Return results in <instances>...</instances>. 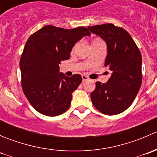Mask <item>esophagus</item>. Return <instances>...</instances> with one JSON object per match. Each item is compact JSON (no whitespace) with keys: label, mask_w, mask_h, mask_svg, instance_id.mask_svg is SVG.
<instances>
[{"label":"esophagus","mask_w":157,"mask_h":157,"mask_svg":"<svg viewBox=\"0 0 157 157\" xmlns=\"http://www.w3.org/2000/svg\"><path fill=\"white\" fill-rule=\"evenodd\" d=\"M82 80H83V82L86 81L88 80V77L86 75H82Z\"/></svg>","instance_id":"obj_1"}]
</instances>
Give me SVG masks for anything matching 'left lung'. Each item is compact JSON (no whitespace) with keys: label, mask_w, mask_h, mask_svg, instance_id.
Wrapping results in <instances>:
<instances>
[{"label":"left lung","mask_w":157,"mask_h":157,"mask_svg":"<svg viewBox=\"0 0 157 157\" xmlns=\"http://www.w3.org/2000/svg\"><path fill=\"white\" fill-rule=\"evenodd\" d=\"M88 29L106 42L105 66L112 71L106 83H96V89L90 94L92 102L105 115L121 113L132 104L141 86V54L123 28L106 23Z\"/></svg>","instance_id":"8db88e82"}]
</instances>
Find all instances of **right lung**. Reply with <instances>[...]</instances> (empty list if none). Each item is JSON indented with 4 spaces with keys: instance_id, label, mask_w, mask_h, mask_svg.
<instances>
[{
    "instance_id": "obj_1",
    "label": "right lung",
    "mask_w": 157,
    "mask_h": 157,
    "mask_svg": "<svg viewBox=\"0 0 157 157\" xmlns=\"http://www.w3.org/2000/svg\"><path fill=\"white\" fill-rule=\"evenodd\" d=\"M91 33L85 27L66 29L45 26L29 36L20 61L23 91L32 106L47 116H57L71 105L72 93L82 82L80 74L59 72L76 42Z\"/></svg>"
}]
</instances>
